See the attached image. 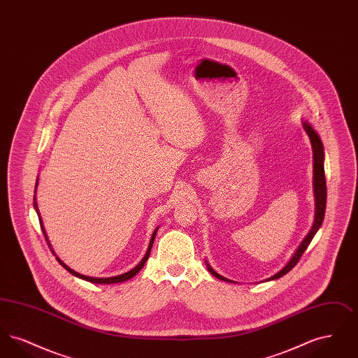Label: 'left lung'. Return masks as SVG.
Returning a JSON list of instances; mask_svg holds the SVG:
<instances>
[{"mask_svg": "<svg viewBox=\"0 0 358 358\" xmlns=\"http://www.w3.org/2000/svg\"><path fill=\"white\" fill-rule=\"evenodd\" d=\"M302 126L306 131L307 136L310 138V142H311V148H313V187H314V200H315V216H314V222H313V227L310 229V232L307 234L305 238L302 240V243L299 244V247L296 248V251L294 252V255L291 256L287 264L278 273L267 278L264 282H270V280H275V279H279L282 278L283 275L289 273L295 264L299 262L301 256L303 255V252L306 251L308 244L311 243L313 238L315 236L317 231L321 228L322 222H324V209H326V180H324V145H322V141L318 136V133L314 130V127L307 122V120H302ZM206 263V268L208 271L212 273L215 278L224 280V282H231V283H235L234 280L228 279V278H224L220 273H216L210 266L209 263L205 260Z\"/></svg>", "mask_w": 358, "mask_h": 358, "instance_id": "obj_1", "label": "left lung"}]
</instances>
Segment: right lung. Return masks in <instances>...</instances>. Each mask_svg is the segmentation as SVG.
<instances>
[{
	"instance_id": "obj_1",
	"label": "right lung",
	"mask_w": 358,
	"mask_h": 358,
	"mask_svg": "<svg viewBox=\"0 0 358 358\" xmlns=\"http://www.w3.org/2000/svg\"><path fill=\"white\" fill-rule=\"evenodd\" d=\"M37 185H38V177H37V180H36V185H34V210L37 212V216H38V220H40V225H41V229H43V234H44V236H45V240H47V243H48V245H50V248H51L52 254L56 256L55 254V251L52 250L51 244H50V240H48V236H47V232H45V229H44V225H43V220H41V216H40V212H38V208H37V203H36V190H37ZM157 231H158V227L154 229L153 235H152V238H150V243H149V247H148V251H146V254L143 256V259L136 264V267L133 268V270H130V271H127V273H120V275H117V276H110V278H92V276H87V275H83V273H76V271H73L72 268H69V266L64 263V262H62V259L59 257V256H56V260L69 271V273H72L73 276H76V278H80V279H83V280H87V282H91V283H95V285H113V283H120V282H126V280H129V279H131L133 276H136V273H139L141 270H142V267L145 266V263H146V260L149 259V255H150V251H152V247H153L154 238H155V235H157Z\"/></svg>"
}]
</instances>
